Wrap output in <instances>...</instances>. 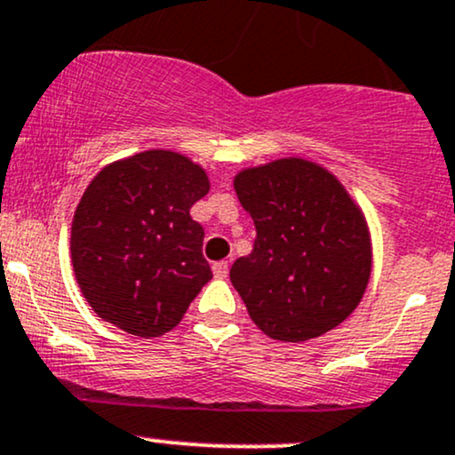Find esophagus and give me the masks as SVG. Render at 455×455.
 <instances>
[{
  "instance_id": "esophagus-1",
  "label": "esophagus",
  "mask_w": 455,
  "mask_h": 455,
  "mask_svg": "<svg viewBox=\"0 0 455 455\" xmlns=\"http://www.w3.org/2000/svg\"><path fill=\"white\" fill-rule=\"evenodd\" d=\"M213 276H216V278H227L228 276V263L227 261L213 263Z\"/></svg>"
}]
</instances>
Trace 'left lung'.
I'll use <instances>...</instances> for the list:
<instances>
[{"mask_svg": "<svg viewBox=\"0 0 455 455\" xmlns=\"http://www.w3.org/2000/svg\"><path fill=\"white\" fill-rule=\"evenodd\" d=\"M257 228L252 252L231 267L248 315L267 337L300 343L337 328L371 276V242L358 204L337 177L300 157L235 177Z\"/></svg>", "mask_w": 455, "mask_h": 455, "instance_id": "obj_1", "label": "left lung"}]
</instances>
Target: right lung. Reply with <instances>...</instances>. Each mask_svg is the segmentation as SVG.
Instances as JSON below:
<instances>
[{
    "label": "right lung",
    "mask_w": 455,
    "mask_h": 455,
    "mask_svg": "<svg viewBox=\"0 0 455 455\" xmlns=\"http://www.w3.org/2000/svg\"><path fill=\"white\" fill-rule=\"evenodd\" d=\"M209 192L198 164L144 151L103 168L73 218L75 278L99 317L136 337L172 331L213 278L189 209Z\"/></svg>",
    "instance_id": "1"
}]
</instances>
